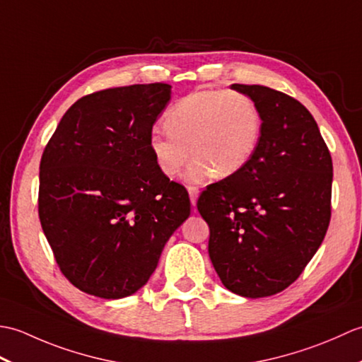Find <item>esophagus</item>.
Returning a JSON list of instances; mask_svg holds the SVG:
<instances>
[{
    "label": "esophagus",
    "mask_w": 362,
    "mask_h": 362,
    "mask_svg": "<svg viewBox=\"0 0 362 362\" xmlns=\"http://www.w3.org/2000/svg\"><path fill=\"white\" fill-rule=\"evenodd\" d=\"M188 194H189V201L193 205H196L197 197H199V189L196 187H189L188 188Z\"/></svg>",
    "instance_id": "obj_1"
}]
</instances>
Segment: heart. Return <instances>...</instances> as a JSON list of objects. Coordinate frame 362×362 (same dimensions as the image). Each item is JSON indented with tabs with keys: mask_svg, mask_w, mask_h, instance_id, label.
<instances>
[{
	"mask_svg": "<svg viewBox=\"0 0 362 362\" xmlns=\"http://www.w3.org/2000/svg\"><path fill=\"white\" fill-rule=\"evenodd\" d=\"M168 132H152L149 151L160 173L173 179L194 160L187 180L205 182L211 173L226 179L249 165L261 135L257 104L238 91H194L166 113ZM192 153L189 154V152Z\"/></svg>",
	"mask_w": 362,
	"mask_h": 362,
	"instance_id": "obj_1",
	"label": "heart"
}]
</instances>
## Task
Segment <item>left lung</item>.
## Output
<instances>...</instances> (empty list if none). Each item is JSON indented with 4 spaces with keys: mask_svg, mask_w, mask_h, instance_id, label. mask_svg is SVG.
I'll list each match as a JSON object with an SVG mask.
<instances>
[{
    "mask_svg": "<svg viewBox=\"0 0 362 362\" xmlns=\"http://www.w3.org/2000/svg\"><path fill=\"white\" fill-rule=\"evenodd\" d=\"M261 117L257 151L243 171L206 188L197 210L222 284L247 298L274 296L303 272L332 216V156L317 122L294 98L233 83Z\"/></svg>",
    "mask_w": 362,
    "mask_h": 362,
    "instance_id": "8db88e82",
    "label": "left lung"
}]
</instances>
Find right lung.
<instances>
[{
  "instance_id": "1",
  "label": "right lung",
  "mask_w": 362,
  "mask_h": 362,
  "mask_svg": "<svg viewBox=\"0 0 362 362\" xmlns=\"http://www.w3.org/2000/svg\"><path fill=\"white\" fill-rule=\"evenodd\" d=\"M168 83L96 91L60 119L40 161L38 216L60 271L101 298L132 296L189 216L187 189L149 151Z\"/></svg>"
}]
</instances>
